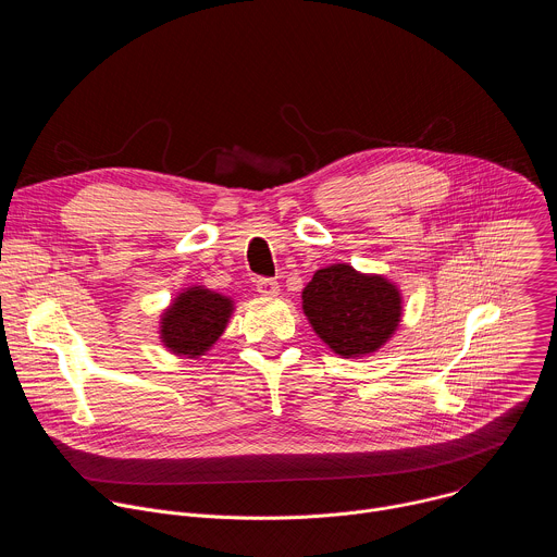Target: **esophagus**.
Here are the masks:
<instances>
[{"label": "esophagus", "instance_id": "esophagus-1", "mask_svg": "<svg viewBox=\"0 0 557 557\" xmlns=\"http://www.w3.org/2000/svg\"><path fill=\"white\" fill-rule=\"evenodd\" d=\"M258 293L262 297H277L280 295V284L275 280H258Z\"/></svg>", "mask_w": 557, "mask_h": 557}]
</instances>
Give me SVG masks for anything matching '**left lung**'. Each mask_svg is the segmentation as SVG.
<instances>
[{
    "mask_svg": "<svg viewBox=\"0 0 557 557\" xmlns=\"http://www.w3.org/2000/svg\"><path fill=\"white\" fill-rule=\"evenodd\" d=\"M301 310L335 355L359 359L394 337L404 320V295L385 275L339 262L314 271L301 290Z\"/></svg>",
    "mask_w": 557,
    "mask_h": 557,
    "instance_id": "8db88e82",
    "label": "left lung"
}]
</instances>
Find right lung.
Here are the masks:
<instances>
[{
    "instance_id": "1",
    "label": "right lung",
    "mask_w": 557,
    "mask_h": 557,
    "mask_svg": "<svg viewBox=\"0 0 557 557\" xmlns=\"http://www.w3.org/2000/svg\"><path fill=\"white\" fill-rule=\"evenodd\" d=\"M235 301L207 286L183 288L161 312L158 339L181 359H200L222 337Z\"/></svg>"
}]
</instances>
